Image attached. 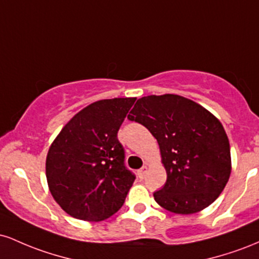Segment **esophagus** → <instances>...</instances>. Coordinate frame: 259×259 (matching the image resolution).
<instances>
[{
	"mask_svg": "<svg viewBox=\"0 0 259 259\" xmlns=\"http://www.w3.org/2000/svg\"><path fill=\"white\" fill-rule=\"evenodd\" d=\"M147 171H148V167H147V165H144V167H142L141 169H139V170H138L139 177L141 178V179H144L145 175H146Z\"/></svg>",
	"mask_w": 259,
	"mask_h": 259,
	"instance_id": "esophagus-1",
	"label": "esophagus"
}]
</instances>
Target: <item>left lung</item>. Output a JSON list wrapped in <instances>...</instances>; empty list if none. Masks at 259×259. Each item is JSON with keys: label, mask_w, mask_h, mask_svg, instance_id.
Here are the masks:
<instances>
[{"label": "left lung", "mask_w": 259, "mask_h": 259, "mask_svg": "<svg viewBox=\"0 0 259 259\" xmlns=\"http://www.w3.org/2000/svg\"><path fill=\"white\" fill-rule=\"evenodd\" d=\"M127 119L146 126L159 145L167 171L153 194L160 207L192 214L213 203L231 173L230 145L224 127L206 108L179 95L145 96Z\"/></svg>", "instance_id": "obj_1"}]
</instances>
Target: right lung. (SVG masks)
<instances>
[{
    "label": "right lung",
    "instance_id": "obj_1",
    "mask_svg": "<svg viewBox=\"0 0 259 259\" xmlns=\"http://www.w3.org/2000/svg\"><path fill=\"white\" fill-rule=\"evenodd\" d=\"M135 97L101 100L68 121L46 158L49 189L73 218L101 222L123 206L135 175L124 164L118 130Z\"/></svg>",
    "mask_w": 259,
    "mask_h": 259
}]
</instances>
